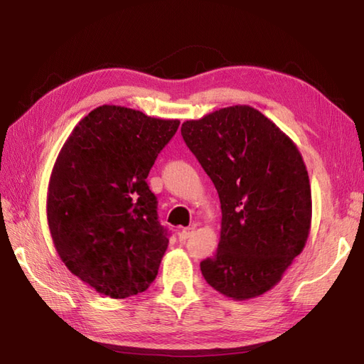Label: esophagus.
I'll return each mask as SVG.
<instances>
[{"mask_svg":"<svg viewBox=\"0 0 364 364\" xmlns=\"http://www.w3.org/2000/svg\"><path fill=\"white\" fill-rule=\"evenodd\" d=\"M194 231H196V228L194 227H189V228H183L180 233H178V239H180L181 242H184L186 241V239H189L192 235H194Z\"/></svg>","mask_w":364,"mask_h":364,"instance_id":"1","label":"esophagus"}]
</instances>
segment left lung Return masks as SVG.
<instances>
[{
	"label": "left lung",
	"mask_w": 364,
	"mask_h": 364,
	"mask_svg": "<svg viewBox=\"0 0 364 364\" xmlns=\"http://www.w3.org/2000/svg\"><path fill=\"white\" fill-rule=\"evenodd\" d=\"M181 134L220 198L218 252L200 262L206 283L233 300L262 296L310 235L311 186L297 145L247 105L186 120Z\"/></svg>",
	"instance_id": "left-lung-1"
}]
</instances>
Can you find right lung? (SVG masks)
<instances>
[{"label":"right lung","instance_id":"right-lung-1","mask_svg":"<svg viewBox=\"0 0 364 364\" xmlns=\"http://www.w3.org/2000/svg\"><path fill=\"white\" fill-rule=\"evenodd\" d=\"M178 125L125 106H98L54 162L46 194L54 249L103 296H136L158 275L168 237L146 176Z\"/></svg>","mask_w":364,"mask_h":364}]
</instances>
